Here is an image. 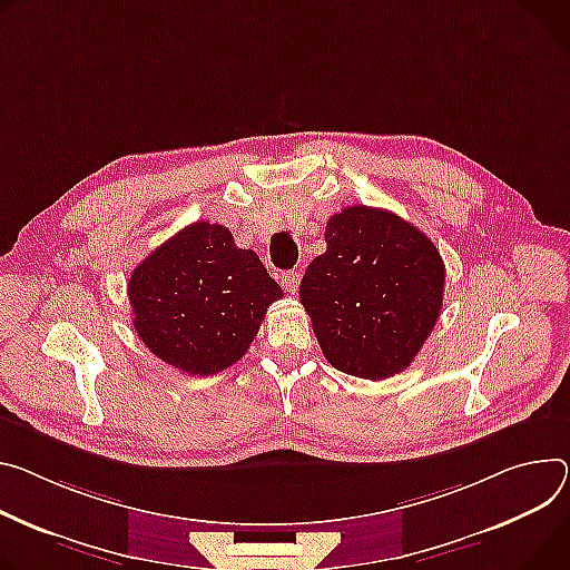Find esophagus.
<instances>
[{
  "instance_id": "esophagus-1",
  "label": "esophagus",
  "mask_w": 570,
  "mask_h": 570,
  "mask_svg": "<svg viewBox=\"0 0 570 570\" xmlns=\"http://www.w3.org/2000/svg\"><path fill=\"white\" fill-rule=\"evenodd\" d=\"M279 282H282V286L288 291V293H297V288H299V273L297 271H286V273H282L279 275Z\"/></svg>"
}]
</instances>
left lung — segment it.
<instances>
[{"instance_id": "obj_1", "label": "left lung", "mask_w": 570, "mask_h": 570, "mask_svg": "<svg viewBox=\"0 0 570 570\" xmlns=\"http://www.w3.org/2000/svg\"><path fill=\"white\" fill-rule=\"evenodd\" d=\"M325 243L299 284L325 358L373 382L402 373L441 314L439 249L411 223L364 204L334 214Z\"/></svg>"}]
</instances>
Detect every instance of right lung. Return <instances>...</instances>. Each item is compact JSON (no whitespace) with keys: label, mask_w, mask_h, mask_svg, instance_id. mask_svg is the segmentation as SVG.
<instances>
[{"label":"right lung","mask_w":570,"mask_h":570,"mask_svg":"<svg viewBox=\"0 0 570 570\" xmlns=\"http://www.w3.org/2000/svg\"><path fill=\"white\" fill-rule=\"evenodd\" d=\"M127 295L145 347L204 377L243 358L282 288L227 227L193 223L142 258Z\"/></svg>","instance_id":"obj_1"}]
</instances>
